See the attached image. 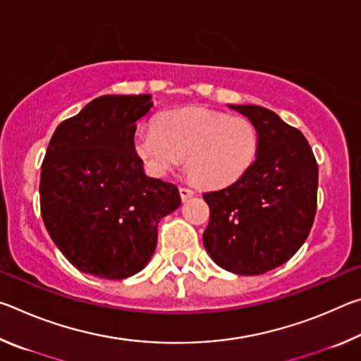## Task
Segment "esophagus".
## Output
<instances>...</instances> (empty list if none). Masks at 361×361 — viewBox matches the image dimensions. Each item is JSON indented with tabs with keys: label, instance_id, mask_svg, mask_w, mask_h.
Returning a JSON list of instances; mask_svg holds the SVG:
<instances>
[{
	"label": "esophagus",
	"instance_id": "1",
	"mask_svg": "<svg viewBox=\"0 0 361 361\" xmlns=\"http://www.w3.org/2000/svg\"><path fill=\"white\" fill-rule=\"evenodd\" d=\"M195 192L192 191L191 188H186V186H181L180 188V195H181V199L183 200H186V199H189V197H192Z\"/></svg>",
	"mask_w": 361,
	"mask_h": 361
}]
</instances>
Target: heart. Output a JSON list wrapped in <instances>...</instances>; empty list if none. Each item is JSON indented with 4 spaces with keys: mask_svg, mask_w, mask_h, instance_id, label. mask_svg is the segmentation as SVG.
<instances>
[{
    "mask_svg": "<svg viewBox=\"0 0 361 361\" xmlns=\"http://www.w3.org/2000/svg\"><path fill=\"white\" fill-rule=\"evenodd\" d=\"M256 148L258 135L247 118L204 106L170 109L154 129L133 137V151L151 175H167L186 157L188 176L204 188L235 181L252 166Z\"/></svg>",
    "mask_w": 361,
    "mask_h": 361,
    "instance_id": "b5f03b06",
    "label": "heart"
}]
</instances>
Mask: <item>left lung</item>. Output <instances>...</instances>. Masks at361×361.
Instances as JSON below:
<instances>
[{
    "label": "left lung",
    "instance_id": "8db88e82",
    "mask_svg": "<svg viewBox=\"0 0 361 361\" xmlns=\"http://www.w3.org/2000/svg\"><path fill=\"white\" fill-rule=\"evenodd\" d=\"M252 121L256 157L243 175L204 192V247L226 271L259 276L282 266L307 239L317 210L319 166L301 132L271 109L229 105Z\"/></svg>",
    "mask_w": 361,
    "mask_h": 361
}]
</instances>
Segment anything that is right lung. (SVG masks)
<instances>
[{"label":"right lung","instance_id":"obj_1","mask_svg":"<svg viewBox=\"0 0 361 361\" xmlns=\"http://www.w3.org/2000/svg\"><path fill=\"white\" fill-rule=\"evenodd\" d=\"M151 95H103L63 121L41 166L39 202L46 229L73 266L121 280L148 264L157 224L176 210L173 183L149 178L133 151L137 121Z\"/></svg>","mask_w":361,"mask_h":361}]
</instances>
